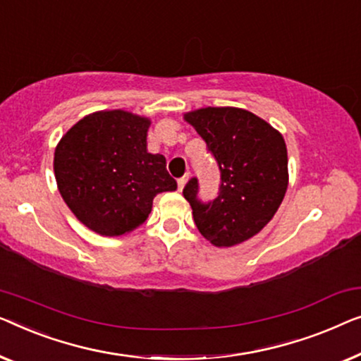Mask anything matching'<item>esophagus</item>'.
I'll use <instances>...</instances> for the list:
<instances>
[{
	"instance_id": "34e87169",
	"label": "esophagus",
	"mask_w": 361,
	"mask_h": 361,
	"mask_svg": "<svg viewBox=\"0 0 361 361\" xmlns=\"http://www.w3.org/2000/svg\"><path fill=\"white\" fill-rule=\"evenodd\" d=\"M188 178H190V173H185V175L181 176V178H178V190H180V191L183 190V188H185Z\"/></svg>"
}]
</instances>
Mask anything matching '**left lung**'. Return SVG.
<instances>
[{
    "instance_id": "left-lung-1",
    "label": "left lung",
    "mask_w": 361,
    "mask_h": 361,
    "mask_svg": "<svg viewBox=\"0 0 361 361\" xmlns=\"http://www.w3.org/2000/svg\"><path fill=\"white\" fill-rule=\"evenodd\" d=\"M185 119L206 142L221 171L219 191L200 200L196 176L183 188L195 224L216 247H232L255 235L280 207L288 188V152L278 130L238 108H204Z\"/></svg>"
}]
</instances>
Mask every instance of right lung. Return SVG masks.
I'll return each instance as SVG.
<instances>
[{
  "label": "right lung",
  "instance_id": "obj_1",
  "mask_svg": "<svg viewBox=\"0 0 361 361\" xmlns=\"http://www.w3.org/2000/svg\"><path fill=\"white\" fill-rule=\"evenodd\" d=\"M149 119L99 111L78 121L55 149L63 201L88 229L123 235L144 224L154 197L176 190L160 154L147 152Z\"/></svg>",
  "mask_w": 361,
  "mask_h": 361
}]
</instances>
